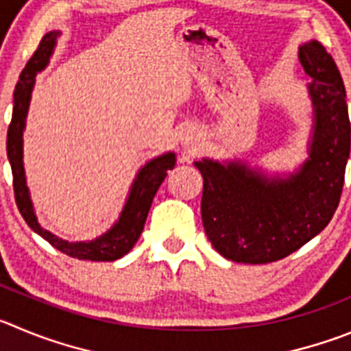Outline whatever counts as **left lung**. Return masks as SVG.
I'll return each mask as SVG.
<instances>
[{
  "label": "left lung",
  "mask_w": 351,
  "mask_h": 351,
  "mask_svg": "<svg viewBox=\"0 0 351 351\" xmlns=\"http://www.w3.org/2000/svg\"><path fill=\"white\" fill-rule=\"evenodd\" d=\"M300 62L313 77L315 107L310 159L296 175L268 180L244 165L202 159L201 215L208 239L237 263H271L298 251L327 227L341 199L350 157V117L339 69L322 43L300 47Z\"/></svg>",
  "instance_id": "obj_1"
}]
</instances>
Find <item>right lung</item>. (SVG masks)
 Listing matches in <instances>:
<instances>
[{
    "mask_svg": "<svg viewBox=\"0 0 351 351\" xmlns=\"http://www.w3.org/2000/svg\"><path fill=\"white\" fill-rule=\"evenodd\" d=\"M57 36L58 32L55 31L43 36L36 51L25 64L21 80L15 86V93H13V114L12 123L8 126V135H6V154H8L10 166H12L15 202H17L21 215L24 216L25 223L36 234L41 235L45 241L50 242L53 247H57L58 251H62L67 256L90 261L119 260L124 254L130 253L131 247L138 241L154 195H156L157 189L160 186L162 180L166 178L169 169H173V166H175V154L169 152L165 154V156L156 157L140 169L135 183L131 186L126 206H124L123 213L119 216V221L101 237L90 242H67L41 228V225L36 220L27 185H25L24 165H22V133H24L25 114H27L31 91L32 86H34L36 72H39L48 64V58H50L55 43H57Z\"/></svg>",
    "mask_w": 351,
    "mask_h": 351,
    "instance_id": "obj_1",
    "label": "right lung"
}]
</instances>
